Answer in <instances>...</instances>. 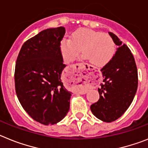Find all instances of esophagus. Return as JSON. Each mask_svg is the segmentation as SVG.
<instances>
[{"label":"esophagus","instance_id":"esophagus-1","mask_svg":"<svg viewBox=\"0 0 148 148\" xmlns=\"http://www.w3.org/2000/svg\"><path fill=\"white\" fill-rule=\"evenodd\" d=\"M77 65V66H79V65H75L74 66L76 67ZM76 73H77V74H75V77H77V79H79V76H80V74H79V71H76Z\"/></svg>","mask_w":148,"mask_h":148}]
</instances>
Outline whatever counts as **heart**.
<instances>
[{
  "instance_id": "1",
  "label": "heart",
  "mask_w": 148,
  "mask_h": 148,
  "mask_svg": "<svg viewBox=\"0 0 148 148\" xmlns=\"http://www.w3.org/2000/svg\"><path fill=\"white\" fill-rule=\"evenodd\" d=\"M63 59L70 62L77 58L83 51V58L88 59L94 66L103 67L113 58L115 44L110 36L88 28L77 29L71 39L63 38L60 43Z\"/></svg>"
}]
</instances>
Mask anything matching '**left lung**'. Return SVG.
<instances>
[{"label": "left lung", "mask_w": 148, "mask_h": 148, "mask_svg": "<svg viewBox=\"0 0 148 148\" xmlns=\"http://www.w3.org/2000/svg\"><path fill=\"white\" fill-rule=\"evenodd\" d=\"M118 48L111 61L103 67L100 98L91 105L93 115L104 122L119 119L130 106L138 87V71L129 47L109 32Z\"/></svg>", "instance_id": "left-lung-1"}]
</instances>
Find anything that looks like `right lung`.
<instances>
[{
    "mask_svg": "<svg viewBox=\"0 0 148 148\" xmlns=\"http://www.w3.org/2000/svg\"><path fill=\"white\" fill-rule=\"evenodd\" d=\"M63 27L44 29L24 42L15 69V92L24 110L45 125L65 118L70 108L71 92L61 80L66 65L60 50Z\"/></svg>",
    "mask_w": 148,
    "mask_h": 148,
    "instance_id": "right-lung-1",
    "label": "right lung"
}]
</instances>
